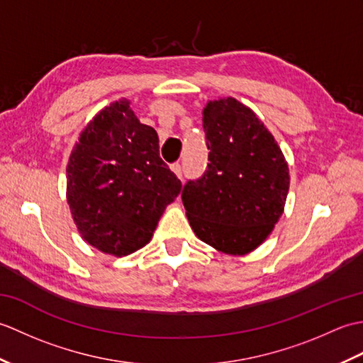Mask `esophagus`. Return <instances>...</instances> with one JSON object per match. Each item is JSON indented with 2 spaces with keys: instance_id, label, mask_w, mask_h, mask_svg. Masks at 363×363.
<instances>
[{
  "instance_id": "1",
  "label": "esophagus",
  "mask_w": 363,
  "mask_h": 363,
  "mask_svg": "<svg viewBox=\"0 0 363 363\" xmlns=\"http://www.w3.org/2000/svg\"><path fill=\"white\" fill-rule=\"evenodd\" d=\"M169 168H172V172L182 181V168H181V165L179 164H173Z\"/></svg>"
}]
</instances>
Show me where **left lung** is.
I'll list each match as a JSON object with an SVG mask.
<instances>
[{
    "mask_svg": "<svg viewBox=\"0 0 363 363\" xmlns=\"http://www.w3.org/2000/svg\"><path fill=\"white\" fill-rule=\"evenodd\" d=\"M209 164L187 181L182 203L199 240L243 256L265 240L284 212L289 165L257 115L235 98L209 101L203 111Z\"/></svg>",
    "mask_w": 363,
    "mask_h": 363,
    "instance_id": "1",
    "label": "left lung"
}]
</instances>
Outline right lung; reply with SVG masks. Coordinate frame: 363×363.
<instances>
[{
    "instance_id": "right-lung-1",
    "label": "right lung",
    "mask_w": 363,
    "mask_h": 363,
    "mask_svg": "<svg viewBox=\"0 0 363 363\" xmlns=\"http://www.w3.org/2000/svg\"><path fill=\"white\" fill-rule=\"evenodd\" d=\"M182 184L159 156V137L118 99L98 112L67 165V201L79 234L112 256L151 240Z\"/></svg>"
}]
</instances>
